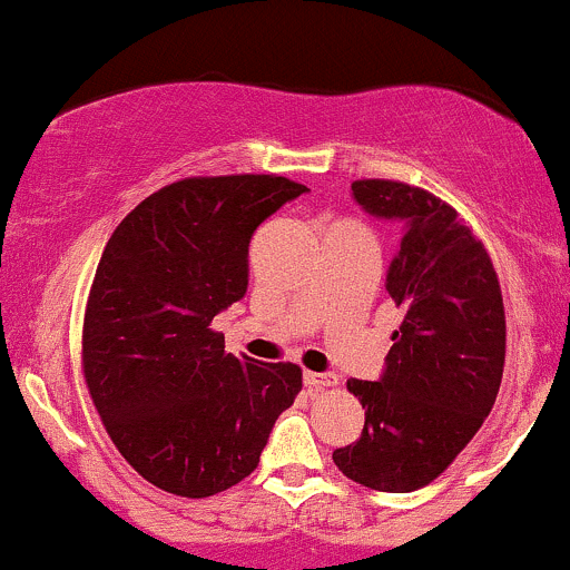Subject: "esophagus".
Wrapping results in <instances>:
<instances>
[{"label": "esophagus", "mask_w": 570, "mask_h": 570, "mask_svg": "<svg viewBox=\"0 0 570 570\" xmlns=\"http://www.w3.org/2000/svg\"><path fill=\"white\" fill-rule=\"evenodd\" d=\"M336 375L332 372H304V385L309 389H326V385H334Z\"/></svg>", "instance_id": "obj_1"}]
</instances>
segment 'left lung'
<instances>
[{
    "label": "left lung",
    "instance_id": "1",
    "mask_svg": "<svg viewBox=\"0 0 570 570\" xmlns=\"http://www.w3.org/2000/svg\"><path fill=\"white\" fill-rule=\"evenodd\" d=\"M370 217L402 225L385 291L402 307L377 381H347L366 410L356 443L334 451L347 479L413 492L438 479L481 430L505 364L498 274L449 204L402 181H353Z\"/></svg>",
    "mask_w": 570,
    "mask_h": 570
}]
</instances>
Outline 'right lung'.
I'll use <instances>...</instances> for the list:
<instances>
[{"mask_svg":"<svg viewBox=\"0 0 570 570\" xmlns=\"http://www.w3.org/2000/svg\"><path fill=\"white\" fill-rule=\"evenodd\" d=\"M307 187L204 176L149 195L108 238L83 317V375L119 454L146 481L209 498L258 468L296 364L225 353L212 321L247 293L249 238Z\"/></svg>","mask_w":570,"mask_h":570,"instance_id":"1","label":"right lung"}]
</instances>
